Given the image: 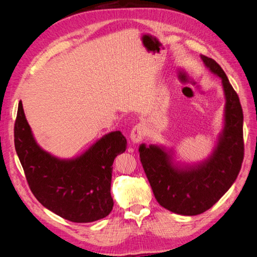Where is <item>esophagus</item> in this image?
I'll list each match as a JSON object with an SVG mask.
<instances>
[{
  "label": "esophagus",
  "instance_id": "1",
  "mask_svg": "<svg viewBox=\"0 0 257 257\" xmlns=\"http://www.w3.org/2000/svg\"><path fill=\"white\" fill-rule=\"evenodd\" d=\"M145 135H146L145 125L143 123H138L132 129V133H130V139H132L134 144H137L144 139Z\"/></svg>",
  "mask_w": 257,
  "mask_h": 257
}]
</instances>
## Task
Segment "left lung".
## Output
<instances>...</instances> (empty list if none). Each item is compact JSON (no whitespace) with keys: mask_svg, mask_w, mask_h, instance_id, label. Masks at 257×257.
<instances>
[{"mask_svg":"<svg viewBox=\"0 0 257 257\" xmlns=\"http://www.w3.org/2000/svg\"><path fill=\"white\" fill-rule=\"evenodd\" d=\"M206 67L222 79L226 98L225 127L215 151L202 165L177 169L163 148L140 146V161L155 198L165 209L181 215L209 210L231 188L244 158L243 110L239 98L224 70L214 59L201 56Z\"/></svg>","mask_w":257,"mask_h":257,"instance_id":"1","label":"left lung"}]
</instances>
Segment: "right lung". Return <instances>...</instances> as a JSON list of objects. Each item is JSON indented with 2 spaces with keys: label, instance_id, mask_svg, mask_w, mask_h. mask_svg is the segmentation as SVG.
Wrapping results in <instances>:
<instances>
[{
  "label": "right lung",
  "instance_id": "right-lung-1",
  "mask_svg": "<svg viewBox=\"0 0 257 257\" xmlns=\"http://www.w3.org/2000/svg\"><path fill=\"white\" fill-rule=\"evenodd\" d=\"M14 145L32 193L46 209L76 223L100 220L111 212L112 163L127 145L121 133L106 135L74 160H59L37 146L20 101Z\"/></svg>",
  "mask_w": 257,
  "mask_h": 257
}]
</instances>
